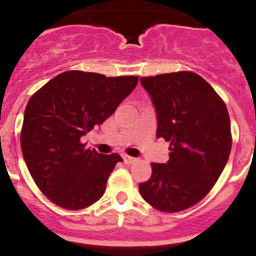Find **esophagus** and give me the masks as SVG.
I'll use <instances>...</instances> for the list:
<instances>
[{"label": "esophagus", "instance_id": "1", "mask_svg": "<svg viewBox=\"0 0 256 256\" xmlns=\"http://www.w3.org/2000/svg\"><path fill=\"white\" fill-rule=\"evenodd\" d=\"M122 158H124V163H125V164H128V166H130V164H134V163H135L136 160H138V159H136V158L130 156V155H128V154H124V155H122Z\"/></svg>", "mask_w": 256, "mask_h": 256}]
</instances>
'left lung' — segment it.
<instances>
[{
    "instance_id": "8db88e82",
    "label": "left lung",
    "mask_w": 256,
    "mask_h": 256,
    "mask_svg": "<svg viewBox=\"0 0 256 256\" xmlns=\"http://www.w3.org/2000/svg\"><path fill=\"white\" fill-rule=\"evenodd\" d=\"M156 111L158 138L170 142L169 160L152 163L142 197L166 214L187 210L208 194L228 160L230 116L216 90L193 72L140 78Z\"/></svg>"
}]
</instances>
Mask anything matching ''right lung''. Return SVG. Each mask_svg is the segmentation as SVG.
Here are the masks:
<instances>
[{
	"label": "right lung",
	"instance_id": "1",
	"mask_svg": "<svg viewBox=\"0 0 256 256\" xmlns=\"http://www.w3.org/2000/svg\"><path fill=\"white\" fill-rule=\"evenodd\" d=\"M138 80L136 76L68 70L31 96L21 150L34 182L52 204L77 211L104 196L107 179L122 158L86 149L80 138L111 116Z\"/></svg>",
	"mask_w": 256,
	"mask_h": 256
}]
</instances>
